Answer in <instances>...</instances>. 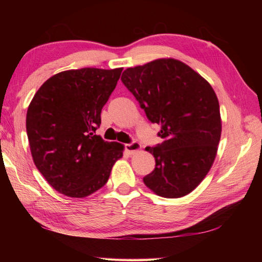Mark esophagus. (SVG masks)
<instances>
[{
  "label": "esophagus",
  "mask_w": 262,
  "mask_h": 262,
  "mask_svg": "<svg viewBox=\"0 0 262 262\" xmlns=\"http://www.w3.org/2000/svg\"><path fill=\"white\" fill-rule=\"evenodd\" d=\"M125 149L128 154H134L141 149V144L137 142H130V143L125 144Z\"/></svg>",
  "instance_id": "1"
}]
</instances>
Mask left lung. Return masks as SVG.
I'll use <instances>...</instances> for the list:
<instances>
[{
    "label": "left lung",
    "instance_id": "8db88e82",
    "mask_svg": "<svg viewBox=\"0 0 262 262\" xmlns=\"http://www.w3.org/2000/svg\"><path fill=\"white\" fill-rule=\"evenodd\" d=\"M121 81L161 125L163 142L145 148L156 166L143 178L159 196L181 198L209 172L221 139L219 99L205 78L174 59H159L122 73Z\"/></svg>",
    "mask_w": 262,
    "mask_h": 262
}]
</instances>
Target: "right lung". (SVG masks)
<instances>
[{"mask_svg": "<svg viewBox=\"0 0 262 262\" xmlns=\"http://www.w3.org/2000/svg\"><path fill=\"white\" fill-rule=\"evenodd\" d=\"M122 68H82L54 75L34 95L26 114L33 162L61 194L85 198L107 183L123 145L96 135L101 108Z\"/></svg>", "mask_w": 262, "mask_h": 262, "instance_id": "add662e5", "label": "right lung"}]
</instances>
